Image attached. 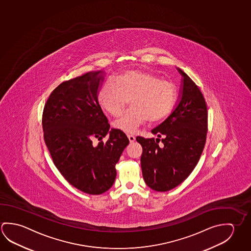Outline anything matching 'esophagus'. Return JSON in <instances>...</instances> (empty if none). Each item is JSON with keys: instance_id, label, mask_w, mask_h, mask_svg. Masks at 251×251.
I'll return each mask as SVG.
<instances>
[{"instance_id": "esophagus-1", "label": "esophagus", "mask_w": 251, "mask_h": 251, "mask_svg": "<svg viewBox=\"0 0 251 251\" xmlns=\"http://www.w3.org/2000/svg\"><path fill=\"white\" fill-rule=\"evenodd\" d=\"M127 138H128L130 143H134V142L136 141V137L134 136H132V135H127Z\"/></svg>"}]
</instances>
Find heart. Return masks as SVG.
Returning <instances> with one entry per match:
<instances>
[{"label":"heart","mask_w":251,"mask_h":251,"mask_svg":"<svg viewBox=\"0 0 251 251\" xmlns=\"http://www.w3.org/2000/svg\"><path fill=\"white\" fill-rule=\"evenodd\" d=\"M177 97L176 86L165 78L144 70H132L117 76L98 94L100 107L109 115L118 116L130 100V107L114 123V127L135 134L150 120L163 119L172 110Z\"/></svg>","instance_id":"obj_1"}]
</instances>
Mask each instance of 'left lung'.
Segmentation results:
<instances>
[{
    "instance_id": "1",
    "label": "left lung",
    "mask_w": 251,
    "mask_h": 251,
    "mask_svg": "<svg viewBox=\"0 0 251 251\" xmlns=\"http://www.w3.org/2000/svg\"><path fill=\"white\" fill-rule=\"evenodd\" d=\"M177 69L182 76L178 100L172 114L152 129L157 138L136 137L143 147L144 181L157 192L173 189L189 176L203 151L207 131V110L201 92L184 71Z\"/></svg>"
}]
</instances>
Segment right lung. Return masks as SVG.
<instances>
[{"label":"right lung","mask_w":251,"mask_h":251,"mask_svg":"<svg viewBox=\"0 0 251 251\" xmlns=\"http://www.w3.org/2000/svg\"><path fill=\"white\" fill-rule=\"evenodd\" d=\"M105 74L89 72L61 83L50 95L42 122L54 165L71 185L93 195L113 185L115 165L129 144L124 132L110 130L100 106L98 93ZM107 133L105 143L102 139Z\"/></svg>","instance_id":"right-lung-1"}]
</instances>
